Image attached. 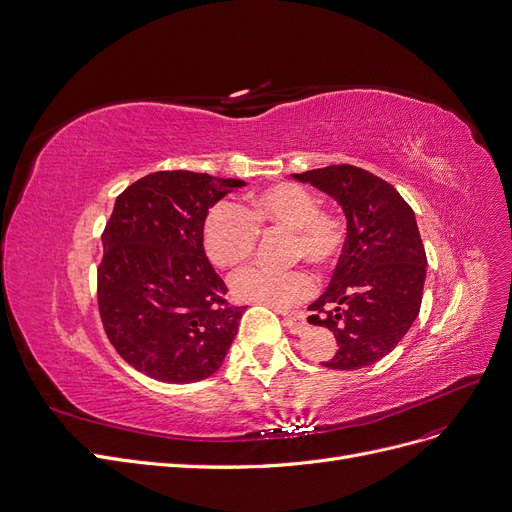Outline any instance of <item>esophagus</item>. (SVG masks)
<instances>
[{"mask_svg":"<svg viewBox=\"0 0 512 512\" xmlns=\"http://www.w3.org/2000/svg\"><path fill=\"white\" fill-rule=\"evenodd\" d=\"M282 318H285V327L291 333H304V331H308V323H306V316L304 314L282 312Z\"/></svg>","mask_w":512,"mask_h":512,"instance_id":"1","label":"esophagus"}]
</instances>
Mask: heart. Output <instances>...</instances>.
I'll use <instances>...</instances> for the list:
<instances>
[{
	"mask_svg": "<svg viewBox=\"0 0 512 512\" xmlns=\"http://www.w3.org/2000/svg\"><path fill=\"white\" fill-rule=\"evenodd\" d=\"M259 230H287L293 234L291 257L327 268L342 253L346 230L335 213L318 208V200L297 183H276L261 189L242 208L219 202L206 213L202 240L208 259L219 268H234L255 251ZM232 295L238 301L289 308L314 293L306 272L278 274L249 268L232 276Z\"/></svg>",
	"mask_w": 512,
	"mask_h": 512,
	"instance_id": "1",
	"label": "heart"
}]
</instances>
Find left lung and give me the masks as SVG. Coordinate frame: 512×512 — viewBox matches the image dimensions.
Here are the masks:
<instances>
[{"instance_id":"1","label":"left lung","mask_w":512,"mask_h":512,"mask_svg":"<svg viewBox=\"0 0 512 512\" xmlns=\"http://www.w3.org/2000/svg\"><path fill=\"white\" fill-rule=\"evenodd\" d=\"M333 198L346 217V242L327 291L308 306L310 325L329 329V369L369 367L399 346L420 314L426 251L411 206L365 168L337 164L291 175Z\"/></svg>"}]
</instances>
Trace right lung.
I'll list each match as a JSON object with an SVG mask.
<instances>
[{
	"label": "right lung",
	"instance_id": "1",
	"mask_svg": "<svg viewBox=\"0 0 512 512\" xmlns=\"http://www.w3.org/2000/svg\"><path fill=\"white\" fill-rule=\"evenodd\" d=\"M189 170H160L126 187L103 232L99 310L113 348L164 384L217 373L244 308L204 253L208 208L244 187Z\"/></svg>",
	"mask_w": 512,
	"mask_h": 512
}]
</instances>
